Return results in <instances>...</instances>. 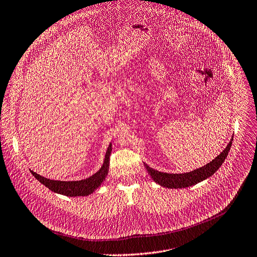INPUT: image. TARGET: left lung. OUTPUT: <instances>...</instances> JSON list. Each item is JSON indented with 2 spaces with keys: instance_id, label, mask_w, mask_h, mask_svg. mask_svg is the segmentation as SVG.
I'll return each mask as SVG.
<instances>
[{
  "instance_id": "8db88e82",
  "label": "left lung",
  "mask_w": 257,
  "mask_h": 257,
  "mask_svg": "<svg viewBox=\"0 0 257 257\" xmlns=\"http://www.w3.org/2000/svg\"><path fill=\"white\" fill-rule=\"evenodd\" d=\"M232 139H230L229 144L226 146V148L217 156L214 160H212L207 165L196 169L194 171H190L186 173H180V174H173V173H165L157 171L151 167H149L147 164H145L146 169L148 170L149 174L152 176V178L159 183L161 186H165L168 189H183L188 188V186L194 185L200 181H203L204 179L213 175L216 170L219 169V167L222 165L224 162L229 149L231 147Z\"/></svg>"
}]
</instances>
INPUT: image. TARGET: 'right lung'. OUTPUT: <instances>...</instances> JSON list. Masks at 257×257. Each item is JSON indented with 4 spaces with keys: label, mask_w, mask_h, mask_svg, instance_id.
<instances>
[{
    "label": "right lung",
    "mask_w": 257,
    "mask_h": 257,
    "mask_svg": "<svg viewBox=\"0 0 257 257\" xmlns=\"http://www.w3.org/2000/svg\"><path fill=\"white\" fill-rule=\"evenodd\" d=\"M111 153V144L108 146L103 164L99 171L92 176L77 181H60V180H52L49 178H45L36 172L32 171V174L45 186H47L49 190L54 193L64 195L67 197H84L89 196L94 192L98 186L105 179L108 169H109V156Z\"/></svg>",
    "instance_id": "add662e5"
}]
</instances>
